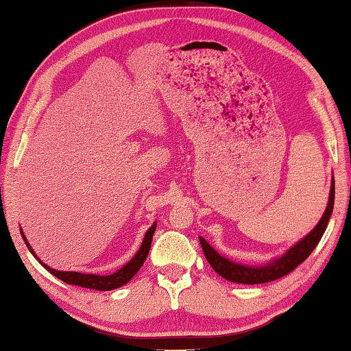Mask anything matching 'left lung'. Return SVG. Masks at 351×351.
<instances>
[{
	"instance_id": "obj_1",
	"label": "left lung",
	"mask_w": 351,
	"mask_h": 351,
	"mask_svg": "<svg viewBox=\"0 0 351 351\" xmlns=\"http://www.w3.org/2000/svg\"><path fill=\"white\" fill-rule=\"evenodd\" d=\"M333 205H335V180L331 182L328 206L324 213L321 222L316 225V228L313 230L308 236L304 237L299 243L294 245L290 251H287L280 259L274 261L273 263H268L265 267H257V268L243 267V265H239V263L225 259V257L220 256L217 251H214V248L205 241L204 237H200L202 250H204L206 261L210 262V265L214 268V271L222 276L223 279L230 282H237V284H248V285L267 284V282L280 279L288 273H291L294 268H298L300 263H302L306 257L313 253V250L316 248V245L322 239L325 228H327L331 213H333Z\"/></svg>"
}]
</instances>
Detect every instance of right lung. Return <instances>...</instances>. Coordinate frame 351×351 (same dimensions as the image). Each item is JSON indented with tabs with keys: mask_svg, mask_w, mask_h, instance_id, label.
<instances>
[{
	"mask_svg": "<svg viewBox=\"0 0 351 351\" xmlns=\"http://www.w3.org/2000/svg\"><path fill=\"white\" fill-rule=\"evenodd\" d=\"M156 223H154L149 230H147L146 236H145V241L141 243V248L137 251V254L132 257L131 262H128L125 267L120 268L119 271L110 274V276H97V274H82V273H77V271H57V269H52L49 268L46 263L40 262L43 267H45L49 273L53 274L55 278L61 279L66 284H71V285H78V287H84V288H92V290H101V291H108V290H115V288H119L121 285L128 284L129 280H131L135 273L138 271L143 265V262L146 261L147 253H149L151 250V242H152V236H154V231H156ZM23 234V232H21ZM24 242H26L27 248L30 250V253L35 256V253L30 248V245L27 243L26 237L23 236Z\"/></svg>",
	"mask_w": 351,
	"mask_h": 351,
	"instance_id": "add662e5",
	"label": "right lung"
}]
</instances>
